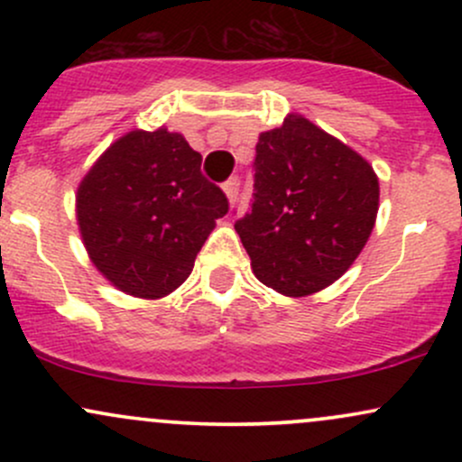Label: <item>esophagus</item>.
<instances>
[{"instance_id":"obj_1","label":"esophagus","mask_w":462,"mask_h":462,"mask_svg":"<svg viewBox=\"0 0 462 462\" xmlns=\"http://www.w3.org/2000/svg\"><path fill=\"white\" fill-rule=\"evenodd\" d=\"M238 184H241V182H238V178H230L224 184V193H226L227 201H230V206H235V201L238 198Z\"/></svg>"}]
</instances>
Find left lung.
<instances>
[{
  "label": "left lung",
  "instance_id": "obj_1",
  "mask_svg": "<svg viewBox=\"0 0 462 462\" xmlns=\"http://www.w3.org/2000/svg\"><path fill=\"white\" fill-rule=\"evenodd\" d=\"M252 213L235 230L252 272L286 298H306L352 267L380 206L374 167L298 113L261 132Z\"/></svg>",
  "mask_w": 462,
  "mask_h": 462
}]
</instances>
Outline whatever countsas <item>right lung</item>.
Instances as JSON below:
<instances>
[{
    "mask_svg": "<svg viewBox=\"0 0 462 462\" xmlns=\"http://www.w3.org/2000/svg\"><path fill=\"white\" fill-rule=\"evenodd\" d=\"M180 132L132 130L88 169L76 193L79 236L97 272L132 298L161 300L193 272L224 190L201 176Z\"/></svg>",
    "mask_w": 462,
    "mask_h": 462,
    "instance_id": "right-lung-1",
    "label": "right lung"
}]
</instances>
